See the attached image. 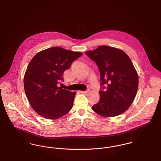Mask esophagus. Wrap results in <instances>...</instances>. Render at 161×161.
Here are the masks:
<instances>
[{
	"label": "esophagus",
	"mask_w": 161,
	"mask_h": 161,
	"mask_svg": "<svg viewBox=\"0 0 161 161\" xmlns=\"http://www.w3.org/2000/svg\"><path fill=\"white\" fill-rule=\"evenodd\" d=\"M90 92V90H87V91H80V93L81 94H87L88 92Z\"/></svg>",
	"instance_id": "1"
}]
</instances>
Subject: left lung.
Wrapping results in <instances>:
<instances>
[{"instance_id":"8db88e82","label":"left lung","mask_w":161,"mask_h":161,"mask_svg":"<svg viewBox=\"0 0 161 161\" xmlns=\"http://www.w3.org/2000/svg\"><path fill=\"white\" fill-rule=\"evenodd\" d=\"M96 63L100 74L103 90L100 98L92 109L104 117L119 115L132 104L139 85L137 72L131 60L123 50L101 46L85 52Z\"/></svg>"}]
</instances>
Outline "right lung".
Masks as SVG:
<instances>
[{"mask_svg":"<svg viewBox=\"0 0 161 161\" xmlns=\"http://www.w3.org/2000/svg\"><path fill=\"white\" fill-rule=\"evenodd\" d=\"M82 55L59 47L38 52L26 69L24 85L26 96L33 110L43 117L55 120L72 108L75 92L57 86L64 72L72 62Z\"/></svg>","mask_w":161,"mask_h":161,"instance_id":"right-lung-1","label":"right lung"}]
</instances>
